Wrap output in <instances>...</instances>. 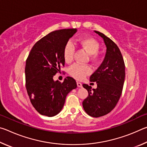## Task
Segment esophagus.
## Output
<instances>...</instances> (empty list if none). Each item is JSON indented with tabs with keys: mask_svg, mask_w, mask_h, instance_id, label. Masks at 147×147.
Returning <instances> with one entry per match:
<instances>
[{
	"mask_svg": "<svg viewBox=\"0 0 147 147\" xmlns=\"http://www.w3.org/2000/svg\"><path fill=\"white\" fill-rule=\"evenodd\" d=\"M77 86H78L79 88H82V83L79 82H77Z\"/></svg>",
	"mask_w": 147,
	"mask_h": 147,
	"instance_id": "obj_1",
	"label": "esophagus"
}]
</instances>
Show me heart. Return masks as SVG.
<instances>
[{"label":"heart","mask_w":147,"mask_h":147,"mask_svg":"<svg viewBox=\"0 0 147 147\" xmlns=\"http://www.w3.org/2000/svg\"><path fill=\"white\" fill-rule=\"evenodd\" d=\"M78 43L82 49L89 54L91 61H96L100 58V54L98 50L100 45L98 42L90 37H84L78 39ZM75 48L71 41L67 42L63 51L64 60L67 63H71L74 59ZM69 74L77 80H81L86 76L91 73V69L89 65H84L78 63H75L69 68Z\"/></svg>","instance_id":"heart-1"}]
</instances>
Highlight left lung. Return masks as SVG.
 I'll return each instance as SVG.
<instances>
[{"instance_id":"obj_1","label":"left lung","mask_w":147,"mask_h":147,"mask_svg":"<svg viewBox=\"0 0 147 147\" xmlns=\"http://www.w3.org/2000/svg\"><path fill=\"white\" fill-rule=\"evenodd\" d=\"M94 32L104 39L106 54L100 66L90 76L91 82L97 83L96 89L91 91V86L83 84L88 96L82 105L89 115L99 117L110 112L121 97L125 78V65L117 45L104 34Z\"/></svg>"}]
</instances>
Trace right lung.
Wrapping results in <instances>:
<instances>
[{"label":"right lung","mask_w":147,"mask_h":147,"mask_svg":"<svg viewBox=\"0 0 147 147\" xmlns=\"http://www.w3.org/2000/svg\"><path fill=\"white\" fill-rule=\"evenodd\" d=\"M76 29L51 32L35 43L26 61V88L32 106L43 115L53 117L60 112L66 96L76 88V80L67 76L63 82L53 76L63 67V48Z\"/></svg>","instance_id":"obj_1"}]
</instances>
